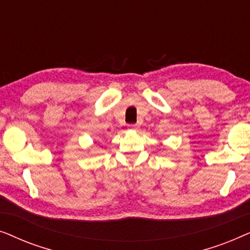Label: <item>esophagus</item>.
Listing matches in <instances>:
<instances>
[{
    "label": "esophagus",
    "mask_w": 250,
    "mask_h": 250,
    "mask_svg": "<svg viewBox=\"0 0 250 250\" xmlns=\"http://www.w3.org/2000/svg\"><path fill=\"white\" fill-rule=\"evenodd\" d=\"M128 127H129V129H133V131H138V129H139V126L136 125V124L128 125Z\"/></svg>",
    "instance_id": "esophagus-1"
}]
</instances>
